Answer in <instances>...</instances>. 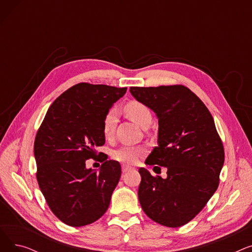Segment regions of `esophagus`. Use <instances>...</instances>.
Listing matches in <instances>:
<instances>
[{
    "label": "esophagus",
    "instance_id": "1",
    "mask_svg": "<svg viewBox=\"0 0 252 252\" xmlns=\"http://www.w3.org/2000/svg\"><path fill=\"white\" fill-rule=\"evenodd\" d=\"M122 168H123V173H126V171H128V170L131 169V167L128 166V165H123Z\"/></svg>",
    "mask_w": 252,
    "mask_h": 252
}]
</instances>
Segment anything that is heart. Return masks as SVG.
Instances as JSON below:
<instances>
[{
	"mask_svg": "<svg viewBox=\"0 0 252 252\" xmlns=\"http://www.w3.org/2000/svg\"><path fill=\"white\" fill-rule=\"evenodd\" d=\"M124 111L126 115L131 119L134 123L143 128H147L152 123V113L146 105L139 101H129L124 106ZM117 123V111L116 109H110L106 113L103 121V134L106 138H110L115 129ZM141 149L133 146H124L115 150L112 154L113 158L117 161L124 163H135L139 155L141 154Z\"/></svg>",
	"mask_w": 252,
	"mask_h": 252,
	"instance_id": "obj_1",
	"label": "heart"
}]
</instances>
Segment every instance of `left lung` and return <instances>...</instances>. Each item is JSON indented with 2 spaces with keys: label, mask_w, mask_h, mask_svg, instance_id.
<instances>
[{
  "label": "left lung",
  "mask_w": 252,
  "mask_h": 252,
  "mask_svg": "<svg viewBox=\"0 0 252 252\" xmlns=\"http://www.w3.org/2000/svg\"><path fill=\"white\" fill-rule=\"evenodd\" d=\"M129 92L158 118V146L145 163L167 168L166 179L139 168L140 204L152 220L181 227L200 213L219 187L224 152L214 118L181 85L130 87Z\"/></svg>",
  "instance_id": "left-lung-1"
}]
</instances>
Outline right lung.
Masks as SVG:
<instances>
[{
    "mask_svg": "<svg viewBox=\"0 0 252 252\" xmlns=\"http://www.w3.org/2000/svg\"><path fill=\"white\" fill-rule=\"evenodd\" d=\"M126 88L77 84L48 109L33 146L36 180L45 199L61 221L82 227L108 209L122 175L121 164L102 155L99 171L87 168L105 143L104 117Z\"/></svg>",
    "mask_w": 252,
    "mask_h": 252,
    "instance_id": "add662e5",
    "label": "right lung"
}]
</instances>
